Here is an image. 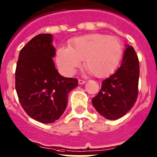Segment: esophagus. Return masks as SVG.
Returning <instances> with one entry per match:
<instances>
[{"mask_svg": "<svg viewBox=\"0 0 157 157\" xmlns=\"http://www.w3.org/2000/svg\"><path fill=\"white\" fill-rule=\"evenodd\" d=\"M86 80H78V83L80 84V85H82V84H84V83H86Z\"/></svg>", "mask_w": 157, "mask_h": 157, "instance_id": "34e87169", "label": "esophagus"}]
</instances>
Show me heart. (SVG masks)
<instances>
[{"mask_svg": "<svg viewBox=\"0 0 157 157\" xmlns=\"http://www.w3.org/2000/svg\"><path fill=\"white\" fill-rule=\"evenodd\" d=\"M122 53L123 46L117 38L93 33L71 39L68 48H58L56 58L65 75H73L84 59L86 68L92 75L104 77L116 69Z\"/></svg>", "mask_w": 157, "mask_h": 157, "instance_id": "obj_1", "label": "heart"}]
</instances>
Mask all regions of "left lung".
<instances>
[{
  "label": "left lung",
  "mask_w": 157,
  "mask_h": 157,
  "mask_svg": "<svg viewBox=\"0 0 157 157\" xmlns=\"http://www.w3.org/2000/svg\"><path fill=\"white\" fill-rule=\"evenodd\" d=\"M126 47L121 66L102 82L100 92L92 98L95 109L109 120L124 116L137 99L139 62L133 48Z\"/></svg>",
  "instance_id": "1"
}]
</instances>
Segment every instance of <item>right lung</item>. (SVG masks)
I'll use <instances>...</instances> for the list:
<instances>
[{"instance_id": "obj_1", "label": "right lung", "mask_w": 157, "mask_h": 157, "mask_svg": "<svg viewBox=\"0 0 157 157\" xmlns=\"http://www.w3.org/2000/svg\"><path fill=\"white\" fill-rule=\"evenodd\" d=\"M50 33L39 34L21 50L15 70V89L29 116L44 124L58 120L65 112L76 78L60 75L53 57L55 48Z\"/></svg>"}]
</instances>
